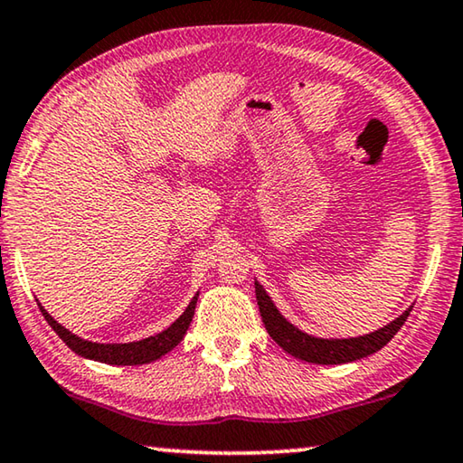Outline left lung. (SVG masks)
Listing matches in <instances>:
<instances>
[{
  "label": "left lung",
  "instance_id": "1",
  "mask_svg": "<svg viewBox=\"0 0 463 463\" xmlns=\"http://www.w3.org/2000/svg\"><path fill=\"white\" fill-rule=\"evenodd\" d=\"M254 290H257L259 311L269 336L276 340L286 353H290L292 357L309 361V364L317 365L351 364V361L364 359L367 354L380 351V348L391 343L394 334L403 327L411 311L410 307V309L403 315H399V317L391 321L388 326L359 338H315L309 336V334L300 332L298 327H294L290 321L276 309L269 294L265 292V288L260 286L259 281H254Z\"/></svg>",
  "mask_w": 463,
  "mask_h": 463
}]
</instances>
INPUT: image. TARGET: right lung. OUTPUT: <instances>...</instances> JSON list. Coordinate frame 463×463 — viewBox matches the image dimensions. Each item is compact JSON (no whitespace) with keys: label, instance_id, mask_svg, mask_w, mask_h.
<instances>
[{"label":"right lung","instance_id":"1","mask_svg":"<svg viewBox=\"0 0 463 463\" xmlns=\"http://www.w3.org/2000/svg\"><path fill=\"white\" fill-rule=\"evenodd\" d=\"M196 300H198V294L192 298V303L187 305V309L179 315V319L173 321L166 330L156 334V336L137 340V343H125V345H99V343H91V340L79 338L77 334H72L66 330V327L60 326L42 305H39V309H42L45 321L52 326V330L64 340V345L69 346L71 351L81 354V357L99 361V364H110V365H142V364H152V361L160 359L163 354L173 351V348L182 343L187 327L192 324L194 309H196Z\"/></svg>","mask_w":463,"mask_h":463}]
</instances>
